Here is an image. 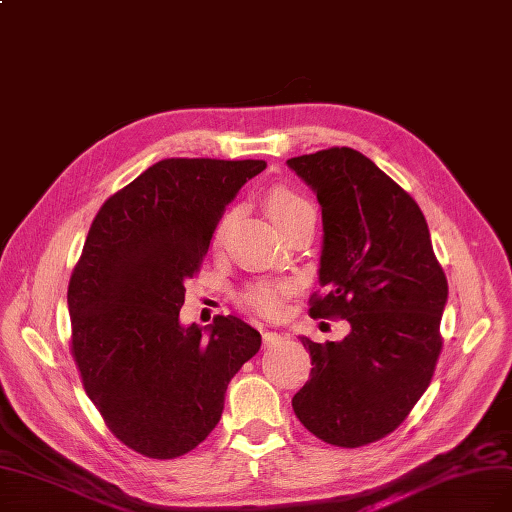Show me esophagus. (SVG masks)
Listing matches in <instances>:
<instances>
[{
  "instance_id": "1",
  "label": "esophagus",
  "mask_w": 512,
  "mask_h": 512,
  "mask_svg": "<svg viewBox=\"0 0 512 512\" xmlns=\"http://www.w3.org/2000/svg\"><path fill=\"white\" fill-rule=\"evenodd\" d=\"M284 339H288V334H284V332H264L262 334V341H264V345H275V343H281Z\"/></svg>"
}]
</instances>
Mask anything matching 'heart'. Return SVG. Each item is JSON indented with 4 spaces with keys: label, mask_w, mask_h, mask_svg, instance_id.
I'll return each instance as SVG.
<instances>
[{
    "label": "heart",
    "mask_w": 512,
    "mask_h": 512,
    "mask_svg": "<svg viewBox=\"0 0 512 512\" xmlns=\"http://www.w3.org/2000/svg\"><path fill=\"white\" fill-rule=\"evenodd\" d=\"M264 207H267L269 218L281 228L286 226L288 222H292L294 218H298L305 211H313L311 203L298 195V192L286 188V186H275L267 192L264 197ZM226 226V218L220 222L216 237L222 235ZM292 290V284L286 279H275V281H258V284L250 286L245 290L243 298L245 303L250 307H254L256 311L264 313V315H279L281 309H284V298L286 294Z\"/></svg>",
    "instance_id": "obj_1"
}]
</instances>
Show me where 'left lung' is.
I'll return each instance as SVG.
<instances>
[{"mask_svg":"<svg viewBox=\"0 0 512 512\" xmlns=\"http://www.w3.org/2000/svg\"><path fill=\"white\" fill-rule=\"evenodd\" d=\"M286 163L322 207L324 296L309 311L349 322L341 341L303 334L313 368L292 407L324 443L362 447L394 432L428 390L447 277L419 205L362 152L330 148Z\"/></svg>","mask_w":512,"mask_h":512,"instance_id":"left-lung-1","label":"left lung"}]
</instances>
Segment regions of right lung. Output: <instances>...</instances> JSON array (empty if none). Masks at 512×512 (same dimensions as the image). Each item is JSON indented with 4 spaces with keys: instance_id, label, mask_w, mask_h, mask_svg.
Wrapping results in <instances>:
<instances>
[{
    "instance_id": "right-lung-1",
    "label": "right lung",
    "mask_w": 512,
    "mask_h": 512,
    "mask_svg": "<svg viewBox=\"0 0 512 512\" xmlns=\"http://www.w3.org/2000/svg\"><path fill=\"white\" fill-rule=\"evenodd\" d=\"M264 161L167 158L103 203L69 279L72 354L105 424L133 451L171 460L218 426L260 332L235 315L184 326L186 281L222 211Z\"/></svg>"
}]
</instances>
